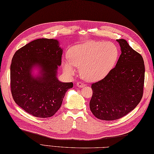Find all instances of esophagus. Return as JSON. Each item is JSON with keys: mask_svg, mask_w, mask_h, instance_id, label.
<instances>
[{"mask_svg": "<svg viewBox=\"0 0 154 154\" xmlns=\"http://www.w3.org/2000/svg\"><path fill=\"white\" fill-rule=\"evenodd\" d=\"M76 85L77 87H79V88H82V87H84L85 86V85L84 83H81V82H77Z\"/></svg>", "mask_w": 154, "mask_h": 154, "instance_id": "obj_1", "label": "esophagus"}]
</instances>
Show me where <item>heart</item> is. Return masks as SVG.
Wrapping results in <instances>:
<instances>
[{
    "mask_svg": "<svg viewBox=\"0 0 154 154\" xmlns=\"http://www.w3.org/2000/svg\"><path fill=\"white\" fill-rule=\"evenodd\" d=\"M119 54V49L111 42H88L71 49L69 59L63 61V68L65 73L73 75L76 66L85 79L99 81L112 69Z\"/></svg>",
    "mask_w": 154,
    "mask_h": 154,
    "instance_id": "obj_1",
    "label": "heart"
}]
</instances>
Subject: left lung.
<instances>
[{
    "mask_svg": "<svg viewBox=\"0 0 154 154\" xmlns=\"http://www.w3.org/2000/svg\"><path fill=\"white\" fill-rule=\"evenodd\" d=\"M116 41L121 54L115 67L104 79L91 85L90 109L94 116L103 120H114L126 115L135 109L143 95V57L125 40Z\"/></svg>",
    "mask_w": 154,
    "mask_h": 154,
    "instance_id": "1",
    "label": "left lung"
}]
</instances>
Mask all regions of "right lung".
I'll use <instances>...</instances> for the list:
<instances>
[{"mask_svg": "<svg viewBox=\"0 0 154 154\" xmlns=\"http://www.w3.org/2000/svg\"><path fill=\"white\" fill-rule=\"evenodd\" d=\"M63 48L56 39H38L16 51L11 65L13 99L23 110L38 118L51 117L61 106L73 83L57 78Z\"/></svg>", "mask_w": 154, "mask_h": 154, "instance_id": "right-lung-1", "label": "right lung"}]
</instances>
